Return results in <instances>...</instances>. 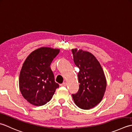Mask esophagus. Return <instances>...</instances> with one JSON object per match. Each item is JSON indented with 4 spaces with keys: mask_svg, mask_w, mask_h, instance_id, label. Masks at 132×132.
Instances as JSON below:
<instances>
[{
    "mask_svg": "<svg viewBox=\"0 0 132 132\" xmlns=\"http://www.w3.org/2000/svg\"><path fill=\"white\" fill-rule=\"evenodd\" d=\"M66 85H67V83H66V82H63V84H60V86H61V87H65Z\"/></svg>",
    "mask_w": 132,
    "mask_h": 132,
    "instance_id": "1",
    "label": "esophagus"
}]
</instances>
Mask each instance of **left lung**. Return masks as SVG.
Masks as SVG:
<instances>
[{"mask_svg":"<svg viewBox=\"0 0 132 132\" xmlns=\"http://www.w3.org/2000/svg\"><path fill=\"white\" fill-rule=\"evenodd\" d=\"M73 61L80 71L78 73L79 89L72 95L75 103L82 109L96 106L103 99L106 80L100 63L92 53L77 48L72 50Z\"/></svg>","mask_w":132,"mask_h":132,"instance_id":"left-lung-1","label":"left lung"}]
</instances>
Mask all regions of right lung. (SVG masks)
Segmentation results:
<instances>
[{
	"instance_id": "right-lung-1",
	"label": "right lung",
	"mask_w": 132,
	"mask_h": 132,
	"mask_svg": "<svg viewBox=\"0 0 132 132\" xmlns=\"http://www.w3.org/2000/svg\"><path fill=\"white\" fill-rule=\"evenodd\" d=\"M59 49L41 47L26 58L19 75V89L28 103L35 106L47 104L52 98L59 85L55 81L51 64Z\"/></svg>"
}]
</instances>
